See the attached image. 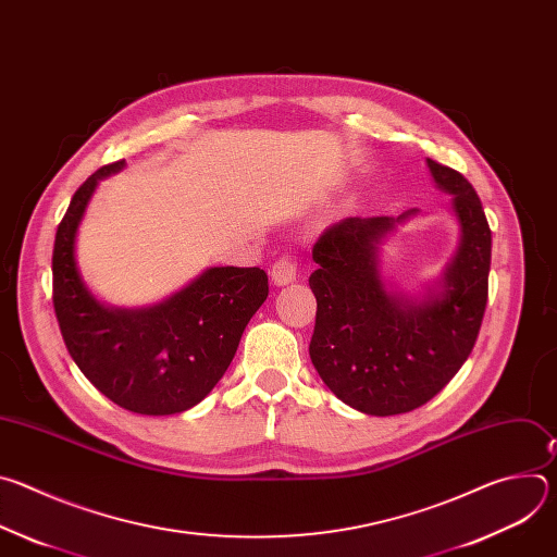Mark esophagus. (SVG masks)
Wrapping results in <instances>:
<instances>
[{"mask_svg":"<svg viewBox=\"0 0 557 557\" xmlns=\"http://www.w3.org/2000/svg\"><path fill=\"white\" fill-rule=\"evenodd\" d=\"M271 280L277 286H286L290 282L297 280V262L290 256H282L275 260V264L271 267Z\"/></svg>","mask_w":557,"mask_h":557,"instance_id":"obj_1","label":"esophagus"}]
</instances>
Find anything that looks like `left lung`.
Listing matches in <instances>:
<instances>
[{"instance_id":"obj_1","label":"left lung","mask_w":557,"mask_h":557,"mask_svg":"<svg viewBox=\"0 0 557 557\" xmlns=\"http://www.w3.org/2000/svg\"><path fill=\"white\" fill-rule=\"evenodd\" d=\"M438 189L451 194L460 245L441 290L423 301L389 293L379 273V243L399 218H346L312 247L317 299L310 359L346 406L374 417L404 414L436 396L467 361L487 306L492 228L462 174L428 158Z\"/></svg>"}]
</instances>
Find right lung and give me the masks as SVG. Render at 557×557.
<instances>
[{
    "instance_id": "1",
    "label": "right lung",
    "mask_w": 557,
    "mask_h": 557,
    "mask_svg": "<svg viewBox=\"0 0 557 557\" xmlns=\"http://www.w3.org/2000/svg\"><path fill=\"white\" fill-rule=\"evenodd\" d=\"M123 165H103L74 191L54 237L52 304L70 357L101 394L136 414H176L222 379L269 295V277L258 267H213L149 308L95 299L78 275L74 237L99 181Z\"/></svg>"
}]
</instances>
